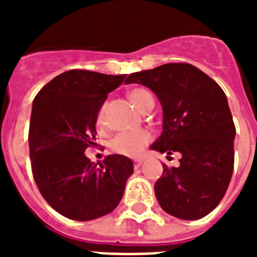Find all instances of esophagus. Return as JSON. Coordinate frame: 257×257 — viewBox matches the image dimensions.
I'll return each mask as SVG.
<instances>
[{"label": "esophagus", "instance_id": "34e87169", "mask_svg": "<svg viewBox=\"0 0 257 257\" xmlns=\"http://www.w3.org/2000/svg\"><path fill=\"white\" fill-rule=\"evenodd\" d=\"M142 163H143L142 158H136V160H134V166H135V169H139L140 166H142Z\"/></svg>", "mask_w": 257, "mask_h": 257}]
</instances>
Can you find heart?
Wrapping results in <instances>:
<instances>
[{
    "instance_id": "heart-1",
    "label": "heart",
    "mask_w": 257,
    "mask_h": 257,
    "mask_svg": "<svg viewBox=\"0 0 257 257\" xmlns=\"http://www.w3.org/2000/svg\"><path fill=\"white\" fill-rule=\"evenodd\" d=\"M131 103L139 109L140 112H144L151 104H154L153 96L149 91L144 88H134L128 92ZM105 123V104L101 105L96 115V126L103 127ZM152 135L148 130H134L123 131L114 136L110 142V148L114 153L122 154L126 157H136L142 153L143 149L149 144Z\"/></svg>"
}]
</instances>
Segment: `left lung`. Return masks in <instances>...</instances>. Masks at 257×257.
<instances>
[{
	"label": "left lung",
	"instance_id": "obj_1",
	"mask_svg": "<svg viewBox=\"0 0 257 257\" xmlns=\"http://www.w3.org/2000/svg\"><path fill=\"white\" fill-rule=\"evenodd\" d=\"M151 88L163 110V130L151 149L181 154L179 167L163 163L154 184L163 211L198 220L225 194L234 167L235 127L228 99L212 78L185 63L131 73L124 81Z\"/></svg>",
	"mask_w": 257,
	"mask_h": 257
}]
</instances>
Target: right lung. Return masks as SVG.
<instances>
[{
    "label": "right lung",
    "mask_w": 257,
    "mask_h": 257,
    "mask_svg": "<svg viewBox=\"0 0 257 257\" xmlns=\"http://www.w3.org/2000/svg\"><path fill=\"white\" fill-rule=\"evenodd\" d=\"M126 74L73 69L51 79L36 95L29 124L33 178L60 215L87 221L112 212L123 197L134 163L121 154L99 166L85 151L96 145V115Z\"/></svg>",
    "instance_id": "obj_1"
}]
</instances>
